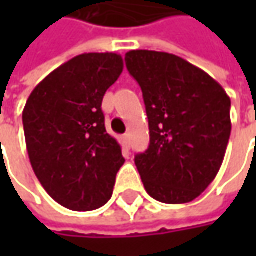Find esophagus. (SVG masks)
<instances>
[{"label":"esophagus","mask_w":256,"mask_h":256,"mask_svg":"<svg viewBox=\"0 0 256 256\" xmlns=\"http://www.w3.org/2000/svg\"><path fill=\"white\" fill-rule=\"evenodd\" d=\"M122 144L125 148H130V144H131V136H130V134L122 135Z\"/></svg>","instance_id":"obj_1"}]
</instances>
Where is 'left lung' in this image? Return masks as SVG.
Returning a JSON list of instances; mask_svg holds the SVG:
<instances>
[{"label":"left lung","instance_id":"1","mask_svg":"<svg viewBox=\"0 0 256 256\" xmlns=\"http://www.w3.org/2000/svg\"><path fill=\"white\" fill-rule=\"evenodd\" d=\"M142 90L150 146L135 156L145 191L164 204L198 198L224 162L231 135V100L201 68L168 52L125 54Z\"/></svg>","mask_w":256,"mask_h":256}]
</instances>
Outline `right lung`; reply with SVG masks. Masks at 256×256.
<instances>
[{
  "mask_svg": "<svg viewBox=\"0 0 256 256\" xmlns=\"http://www.w3.org/2000/svg\"><path fill=\"white\" fill-rule=\"evenodd\" d=\"M122 70V56L114 52L78 55L45 76L25 104L22 124L32 170L48 195L71 211L104 206L125 162L101 110Z\"/></svg>",
  "mask_w": 256,
  "mask_h": 256,
  "instance_id": "1",
  "label": "right lung"
}]
</instances>
